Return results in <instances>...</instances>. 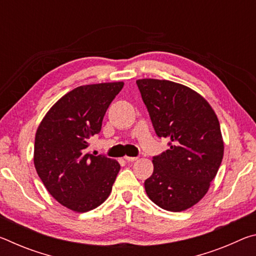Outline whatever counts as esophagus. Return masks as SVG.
<instances>
[{
  "label": "esophagus",
  "mask_w": 256,
  "mask_h": 256,
  "mask_svg": "<svg viewBox=\"0 0 256 256\" xmlns=\"http://www.w3.org/2000/svg\"><path fill=\"white\" fill-rule=\"evenodd\" d=\"M124 159L128 162H136V160H138V157H128V156H125Z\"/></svg>",
  "instance_id": "1"
}]
</instances>
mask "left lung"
<instances>
[{"label":"left lung","instance_id":"left-lung-1","mask_svg":"<svg viewBox=\"0 0 256 256\" xmlns=\"http://www.w3.org/2000/svg\"><path fill=\"white\" fill-rule=\"evenodd\" d=\"M136 84L156 133L170 140V149L152 159L146 192L162 209L184 211L206 196L222 164L218 118L209 102L188 86L157 79H140Z\"/></svg>","mask_w":256,"mask_h":256}]
</instances>
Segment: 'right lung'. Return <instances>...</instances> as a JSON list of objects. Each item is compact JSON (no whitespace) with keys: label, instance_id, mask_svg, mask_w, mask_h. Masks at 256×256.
I'll list each match as a JSON object with an SVG mask.
<instances>
[{"label":"right lung","instance_id":"1","mask_svg":"<svg viewBox=\"0 0 256 256\" xmlns=\"http://www.w3.org/2000/svg\"><path fill=\"white\" fill-rule=\"evenodd\" d=\"M123 86H78L55 102L37 128L34 168L50 196L68 209L90 211L110 196L120 164L86 152V148L89 138L100 132L107 108Z\"/></svg>","mask_w":256,"mask_h":256}]
</instances>
